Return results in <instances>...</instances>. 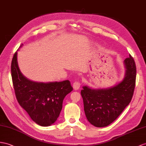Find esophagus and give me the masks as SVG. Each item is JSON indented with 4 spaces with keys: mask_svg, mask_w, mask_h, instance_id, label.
I'll use <instances>...</instances> for the list:
<instances>
[{
    "mask_svg": "<svg viewBox=\"0 0 146 146\" xmlns=\"http://www.w3.org/2000/svg\"><path fill=\"white\" fill-rule=\"evenodd\" d=\"M80 86H81V83L79 81L74 82L73 84V87L74 90H78V89H79Z\"/></svg>",
    "mask_w": 146,
    "mask_h": 146,
    "instance_id": "obj_1",
    "label": "esophagus"
}]
</instances>
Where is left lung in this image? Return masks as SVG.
I'll return each instance as SVG.
<instances>
[{"mask_svg": "<svg viewBox=\"0 0 146 146\" xmlns=\"http://www.w3.org/2000/svg\"><path fill=\"white\" fill-rule=\"evenodd\" d=\"M126 68L123 80L114 86L94 89L83 87L81 94L89 122L96 127H105L113 122L129 105L136 84V68L131 55L124 60Z\"/></svg>", "mask_w": 146, "mask_h": 146, "instance_id": "obj_1", "label": "left lung"}]
</instances>
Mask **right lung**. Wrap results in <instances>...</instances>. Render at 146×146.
Here are the masks:
<instances>
[{"label":"right lung","instance_id":"1","mask_svg":"<svg viewBox=\"0 0 146 146\" xmlns=\"http://www.w3.org/2000/svg\"><path fill=\"white\" fill-rule=\"evenodd\" d=\"M22 46L23 44L20 48ZM17 51L12 58L11 73L18 102L37 124L50 126L59 117L63 100L73 88L68 80L44 83L27 79L18 67Z\"/></svg>","mask_w":146,"mask_h":146}]
</instances>
